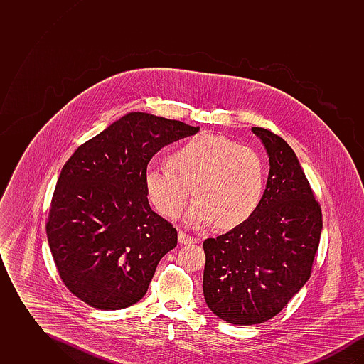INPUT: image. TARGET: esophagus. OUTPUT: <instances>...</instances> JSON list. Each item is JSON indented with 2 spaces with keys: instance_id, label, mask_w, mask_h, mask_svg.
<instances>
[{
  "instance_id": "esophagus-1",
  "label": "esophagus",
  "mask_w": 364,
  "mask_h": 364,
  "mask_svg": "<svg viewBox=\"0 0 364 364\" xmlns=\"http://www.w3.org/2000/svg\"><path fill=\"white\" fill-rule=\"evenodd\" d=\"M178 242H180V244H193V242H198V239H195V237H192V236H188V235L184 233V232H180V233H178Z\"/></svg>"
}]
</instances>
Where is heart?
I'll use <instances>...</instances> for the list:
<instances>
[{
  "label": "heart",
  "instance_id": "obj_1",
  "mask_svg": "<svg viewBox=\"0 0 364 364\" xmlns=\"http://www.w3.org/2000/svg\"><path fill=\"white\" fill-rule=\"evenodd\" d=\"M168 168L150 165L144 184L150 202L166 218L176 220L192 193L196 195L186 221L193 226L217 221L221 228L244 223L258 208L264 188L258 154L232 139L202 134L178 146Z\"/></svg>",
  "mask_w": 364,
  "mask_h": 364
}]
</instances>
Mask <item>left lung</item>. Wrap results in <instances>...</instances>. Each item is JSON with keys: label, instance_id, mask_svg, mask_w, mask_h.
<instances>
[{"label": "left lung", "instance_id": "obj_1", "mask_svg": "<svg viewBox=\"0 0 364 364\" xmlns=\"http://www.w3.org/2000/svg\"><path fill=\"white\" fill-rule=\"evenodd\" d=\"M269 156L258 208L225 235L203 242V294L228 323L258 325L281 311L307 282L316 254L322 213L291 146L252 127Z\"/></svg>", "mask_w": 364, "mask_h": 364}]
</instances>
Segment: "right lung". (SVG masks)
I'll return each instance as SVG.
<instances>
[{"label": "right lung", "mask_w": 364, "mask_h": 364, "mask_svg": "<svg viewBox=\"0 0 364 364\" xmlns=\"http://www.w3.org/2000/svg\"><path fill=\"white\" fill-rule=\"evenodd\" d=\"M199 127L131 112L77 147L64 165L46 233L58 274L72 294L105 311L146 294L177 230L153 211L144 184L150 159Z\"/></svg>", "instance_id": "add662e5"}]
</instances>
